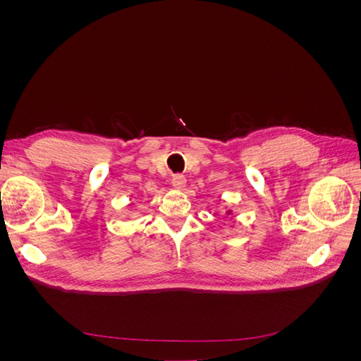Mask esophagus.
Instances as JSON below:
<instances>
[{
    "label": "esophagus",
    "mask_w": 361,
    "mask_h": 361,
    "mask_svg": "<svg viewBox=\"0 0 361 361\" xmlns=\"http://www.w3.org/2000/svg\"><path fill=\"white\" fill-rule=\"evenodd\" d=\"M185 183H187V179H185L183 174H174V176L171 178V185L174 188L180 190L185 187Z\"/></svg>",
    "instance_id": "34e87169"
}]
</instances>
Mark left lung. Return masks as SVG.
<instances>
[{
  "label": "left lung",
  "mask_w": 361,
  "mask_h": 361,
  "mask_svg": "<svg viewBox=\"0 0 361 361\" xmlns=\"http://www.w3.org/2000/svg\"><path fill=\"white\" fill-rule=\"evenodd\" d=\"M228 214H231V211H228Z\"/></svg>",
  "instance_id": "obj_1"
}]
</instances>
